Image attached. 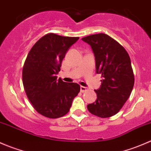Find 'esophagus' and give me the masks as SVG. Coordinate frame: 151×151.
<instances>
[{
    "instance_id": "34e87169",
    "label": "esophagus",
    "mask_w": 151,
    "mask_h": 151,
    "mask_svg": "<svg viewBox=\"0 0 151 151\" xmlns=\"http://www.w3.org/2000/svg\"><path fill=\"white\" fill-rule=\"evenodd\" d=\"M87 90H88V88H86V87H84V86H80V91H81L82 93L85 92V91H86Z\"/></svg>"
}]
</instances>
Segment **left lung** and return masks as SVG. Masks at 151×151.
Segmentation results:
<instances>
[{"instance_id":"8db88e82","label":"left lung","mask_w":151,"mask_h":151,"mask_svg":"<svg viewBox=\"0 0 151 151\" xmlns=\"http://www.w3.org/2000/svg\"><path fill=\"white\" fill-rule=\"evenodd\" d=\"M82 40L91 46L96 72L102 77L101 86L95 90L97 99L87 107L96 116L109 118L119 112L133 89L134 77L130 58L118 42L104 33L91 35Z\"/></svg>"}]
</instances>
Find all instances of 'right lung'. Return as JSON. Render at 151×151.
I'll return each instance as SVG.
<instances>
[{
	"label": "right lung",
	"instance_id": "add662e5",
	"mask_svg": "<svg viewBox=\"0 0 151 151\" xmlns=\"http://www.w3.org/2000/svg\"><path fill=\"white\" fill-rule=\"evenodd\" d=\"M79 39L48 33L29 52L22 69L25 93L34 109L41 115L58 118L68 113L80 86L57 80L67 51Z\"/></svg>",
	"mask_w": 151,
	"mask_h": 151
}]
</instances>
